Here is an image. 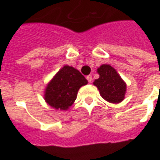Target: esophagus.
<instances>
[{
	"label": "esophagus",
	"instance_id": "34e87169",
	"mask_svg": "<svg viewBox=\"0 0 160 160\" xmlns=\"http://www.w3.org/2000/svg\"><path fill=\"white\" fill-rule=\"evenodd\" d=\"M87 80H88L89 83H91V82L92 81V75H88V76H87Z\"/></svg>",
	"mask_w": 160,
	"mask_h": 160
}]
</instances>
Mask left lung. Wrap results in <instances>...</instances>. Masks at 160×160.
<instances>
[{"mask_svg":"<svg viewBox=\"0 0 160 160\" xmlns=\"http://www.w3.org/2000/svg\"><path fill=\"white\" fill-rule=\"evenodd\" d=\"M98 73L99 78L94 80L93 84L98 87L102 98L112 104H118L123 100L126 83L114 68L104 64L98 68Z\"/></svg>","mask_w":160,"mask_h":160,"instance_id":"1","label":"left lung"}]
</instances>
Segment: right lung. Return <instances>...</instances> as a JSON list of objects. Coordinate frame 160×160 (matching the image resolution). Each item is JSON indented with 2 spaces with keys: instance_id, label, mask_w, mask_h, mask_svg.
Here are the masks:
<instances>
[{
  "instance_id": "right-lung-1",
  "label": "right lung",
  "mask_w": 160,
  "mask_h": 160,
  "mask_svg": "<svg viewBox=\"0 0 160 160\" xmlns=\"http://www.w3.org/2000/svg\"><path fill=\"white\" fill-rule=\"evenodd\" d=\"M87 84V80L79 70L66 65L46 87L44 99L51 107L67 111L76 99L79 89Z\"/></svg>"
}]
</instances>
